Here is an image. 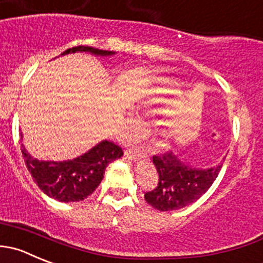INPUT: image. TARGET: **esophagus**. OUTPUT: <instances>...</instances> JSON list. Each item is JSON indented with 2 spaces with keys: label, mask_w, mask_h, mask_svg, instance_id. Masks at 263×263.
<instances>
[{
  "label": "esophagus",
  "mask_w": 263,
  "mask_h": 263,
  "mask_svg": "<svg viewBox=\"0 0 263 263\" xmlns=\"http://www.w3.org/2000/svg\"><path fill=\"white\" fill-rule=\"evenodd\" d=\"M124 155L128 158H131V159H137V158L146 157V154H145L141 149H139V147H136V146L127 147V149L124 150Z\"/></svg>",
  "instance_id": "1"
}]
</instances>
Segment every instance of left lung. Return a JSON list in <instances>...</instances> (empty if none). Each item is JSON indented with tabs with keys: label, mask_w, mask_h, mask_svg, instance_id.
I'll return each mask as SVG.
<instances>
[{
	"label": "left lung",
	"mask_w": 263,
	"mask_h": 263,
	"mask_svg": "<svg viewBox=\"0 0 263 263\" xmlns=\"http://www.w3.org/2000/svg\"><path fill=\"white\" fill-rule=\"evenodd\" d=\"M158 172V183L145 193V200L158 211H175L196 202L207 193L217 178L222 163L217 167L191 168L180 162L172 153L153 155Z\"/></svg>",
	"instance_id": "left-lung-1"
}]
</instances>
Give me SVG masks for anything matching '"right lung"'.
<instances>
[{
	"label": "right lung",
	"instance_id": "obj_1",
	"mask_svg": "<svg viewBox=\"0 0 263 263\" xmlns=\"http://www.w3.org/2000/svg\"><path fill=\"white\" fill-rule=\"evenodd\" d=\"M76 51H88L95 55H111L113 51L99 50L90 46H76L63 55ZM25 165L38 187L59 202H81L96 190L105 173L106 165L121 158L123 150L110 141H101L86 154L67 162H41L33 159L22 146Z\"/></svg>",
	"mask_w": 263,
	"mask_h": 263
}]
</instances>
